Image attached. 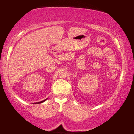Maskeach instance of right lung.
Masks as SVG:
<instances>
[{
  "mask_svg": "<svg viewBox=\"0 0 134 134\" xmlns=\"http://www.w3.org/2000/svg\"><path fill=\"white\" fill-rule=\"evenodd\" d=\"M46 100V99H45V100H43V101H41V102H38V103H43V102H44Z\"/></svg>",
  "mask_w": 134,
  "mask_h": 134,
  "instance_id": "right-lung-1",
  "label": "right lung"
}]
</instances>
